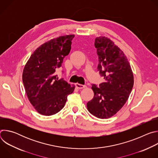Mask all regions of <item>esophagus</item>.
<instances>
[{
	"instance_id": "1",
	"label": "esophagus",
	"mask_w": 158,
	"mask_h": 158,
	"mask_svg": "<svg viewBox=\"0 0 158 158\" xmlns=\"http://www.w3.org/2000/svg\"><path fill=\"white\" fill-rule=\"evenodd\" d=\"M76 86L77 88L78 89H84L85 87H86V85H82V84H79V83H76Z\"/></svg>"
}]
</instances>
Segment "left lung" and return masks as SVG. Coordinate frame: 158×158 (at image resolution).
Masks as SVG:
<instances>
[{
    "label": "left lung",
    "mask_w": 158,
    "mask_h": 158,
    "mask_svg": "<svg viewBox=\"0 0 158 158\" xmlns=\"http://www.w3.org/2000/svg\"><path fill=\"white\" fill-rule=\"evenodd\" d=\"M98 71L105 81L92 84L94 98L87 103L91 114L100 119L115 115L126 102L134 84L129 62L123 52L109 39L96 37L94 42Z\"/></svg>",
    "instance_id": "1"
}]
</instances>
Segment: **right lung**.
Instances as JSON below:
<instances>
[{"mask_svg":"<svg viewBox=\"0 0 158 158\" xmlns=\"http://www.w3.org/2000/svg\"><path fill=\"white\" fill-rule=\"evenodd\" d=\"M74 37V35H66L44 43L32 53L24 67L22 81L27 96L42 115L57 113L64 107L67 96L74 91V85L59 79L56 74L70 52Z\"/></svg>","mask_w":158,"mask_h":158,"instance_id":"1","label":"right lung"}]
</instances>
